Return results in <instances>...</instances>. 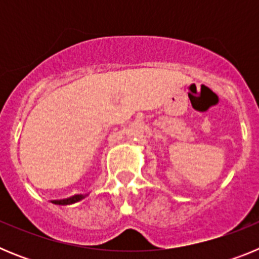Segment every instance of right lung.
<instances>
[{
    "label": "right lung",
    "instance_id": "add662e5",
    "mask_svg": "<svg viewBox=\"0 0 259 259\" xmlns=\"http://www.w3.org/2000/svg\"><path fill=\"white\" fill-rule=\"evenodd\" d=\"M85 197H87V194H76V196H72V197L66 198V200H57V201H52V202L56 203V205H72V203L79 202V201H81Z\"/></svg>",
    "mask_w": 259,
    "mask_h": 259
}]
</instances>
